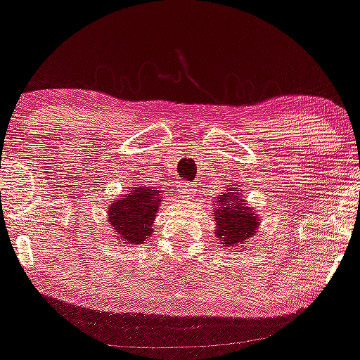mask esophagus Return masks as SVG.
I'll list each match as a JSON object with an SVG mask.
<instances>
[{"instance_id":"34e87169","label":"esophagus","mask_w":360,"mask_h":360,"mask_svg":"<svg viewBox=\"0 0 360 360\" xmlns=\"http://www.w3.org/2000/svg\"><path fill=\"white\" fill-rule=\"evenodd\" d=\"M195 188H193V184H188V181H184V184L180 185V195L181 196H191L193 193Z\"/></svg>"}]
</instances>
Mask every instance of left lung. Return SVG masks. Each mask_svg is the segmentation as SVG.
Returning <instances> with one entry per match:
<instances>
[{
	"label": "left lung",
	"mask_w": 360,
	"mask_h": 360,
	"mask_svg": "<svg viewBox=\"0 0 360 360\" xmlns=\"http://www.w3.org/2000/svg\"><path fill=\"white\" fill-rule=\"evenodd\" d=\"M216 238L226 248H243L259 228L255 211L244 203L238 185L231 186L214 200Z\"/></svg>",
	"instance_id": "left-lung-1"
}]
</instances>
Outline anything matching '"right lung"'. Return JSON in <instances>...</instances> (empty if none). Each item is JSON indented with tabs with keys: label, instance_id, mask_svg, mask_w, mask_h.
I'll return each instance as SVG.
<instances>
[{
	"label": "right lung",
	"instance_id": "right-lung-1",
	"mask_svg": "<svg viewBox=\"0 0 360 360\" xmlns=\"http://www.w3.org/2000/svg\"><path fill=\"white\" fill-rule=\"evenodd\" d=\"M159 193L154 186H134L124 198L112 201L108 208V221L117 240L142 244L154 233L152 223L162 201Z\"/></svg>",
	"mask_w": 360,
	"mask_h": 360
}]
</instances>
